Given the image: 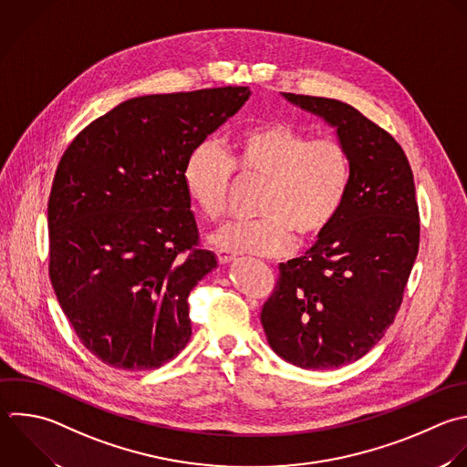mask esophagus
Returning a JSON list of instances; mask_svg holds the SVG:
<instances>
[{
    "mask_svg": "<svg viewBox=\"0 0 467 467\" xmlns=\"http://www.w3.org/2000/svg\"><path fill=\"white\" fill-rule=\"evenodd\" d=\"M215 255H217L219 265H228V263H232L235 259V255L232 252H228V250H217Z\"/></svg>",
    "mask_w": 467,
    "mask_h": 467,
    "instance_id": "esophagus-1",
    "label": "esophagus"
}]
</instances>
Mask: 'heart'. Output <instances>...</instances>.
<instances>
[{"label":"heart","instance_id":"heart-1","mask_svg":"<svg viewBox=\"0 0 467 467\" xmlns=\"http://www.w3.org/2000/svg\"><path fill=\"white\" fill-rule=\"evenodd\" d=\"M234 171L265 182L254 223H230L212 243L232 254L279 257L321 237L337 217L352 175L348 150L336 139H310L285 120L244 128L228 146L202 140L188 155L182 184L208 221L226 212Z\"/></svg>","mask_w":467,"mask_h":467}]
</instances>
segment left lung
Listing matches in <instances>:
<instances>
[{
	"instance_id": "1",
	"label": "left lung",
	"mask_w": 467,
	"mask_h": 467,
	"mask_svg": "<svg viewBox=\"0 0 467 467\" xmlns=\"http://www.w3.org/2000/svg\"><path fill=\"white\" fill-rule=\"evenodd\" d=\"M336 128L350 155L345 202L305 255L279 265L261 310L270 347L301 368L365 356L392 325L420 244L414 179L401 146L352 106L283 93Z\"/></svg>"
}]
</instances>
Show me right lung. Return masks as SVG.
Returning <instances> with one entry per match:
<instances>
[{
    "mask_svg": "<svg viewBox=\"0 0 467 467\" xmlns=\"http://www.w3.org/2000/svg\"><path fill=\"white\" fill-rule=\"evenodd\" d=\"M248 97L226 86L131 99L60 159L49 277L77 336L106 365L157 368L190 341L188 296L217 259L199 246L182 168Z\"/></svg>",
    "mask_w": 467,
    "mask_h": 467,
    "instance_id": "add662e5",
    "label": "right lung"
}]
</instances>
